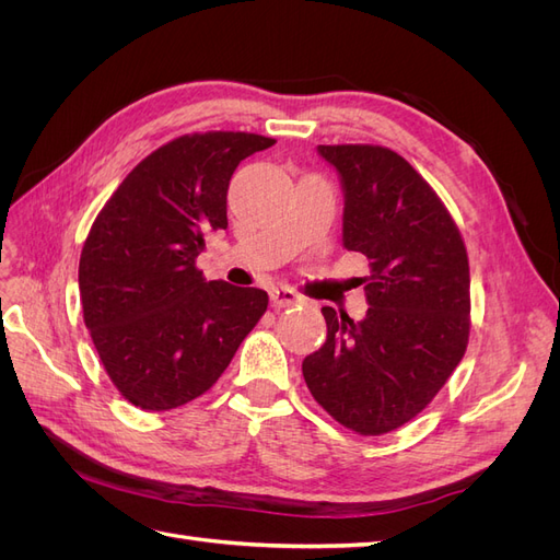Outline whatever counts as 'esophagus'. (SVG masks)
<instances>
[{
    "mask_svg": "<svg viewBox=\"0 0 560 560\" xmlns=\"http://www.w3.org/2000/svg\"><path fill=\"white\" fill-rule=\"evenodd\" d=\"M270 303H273V308H284L301 303V296L294 290H290V287H273V290H270Z\"/></svg>",
    "mask_w": 560,
    "mask_h": 560,
    "instance_id": "1",
    "label": "esophagus"
}]
</instances>
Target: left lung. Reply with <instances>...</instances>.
<instances>
[{"label":"left lung","mask_w":560,"mask_h":560,"mask_svg":"<svg viewBox=\"0 0 560 560\" xmlns=\"http://www.w3.org/2000/svg\"><path fill=\"white\" fill-rule=\"evenodd\" d=\"M343 186V247L369 259V311L325 306L327 341L303 360L315 401L362 436L413 420L469 341V261L446 206L397 151L319 144Z\"/></svg>","instance_id":"obj_1"}]
</instances>
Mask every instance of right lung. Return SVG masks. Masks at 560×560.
<instances>
[{
    "label": "right lung",
    "mask_w": 560,
    "mask_h": 560,
    "mask_svg": "<svg viewBox=\"0 0 560 560\" xmlns=\"http://www.w3.org/2000/svg\"><path fill=\"white\" fill-rule=\"evenodd\" d=\"M254 132L182 135L132 167L81 249L83 322L130 404L167 411L200 397L268 308L257 287L206 280V235L229 226L235 167L273 147Z\"/></svg>",
    "instance_id": "1"
}]
</instances>
